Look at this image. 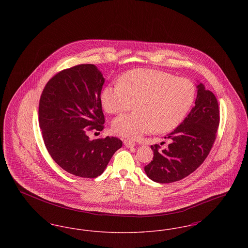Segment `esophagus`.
<instances>
[{"label": "esophagus", "mask_w": 248, "mask_h": 248, "mask_svg": "<svg viewBox=\"0 0 248 248\" xmlns=\"http://www.w3.org/2000/svg\"><path fill=\"white\" fill-rule=\"evenodd\" d=\"M124 144L127 148H131V147H135L136 146V143L133 141V140H124Z\"/></svg>", "instance_id": "obj_1"}]
</instances>
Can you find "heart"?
Listing matches in <instances>:
<instances>
[{
  "mask_svg": "<svg viewBox=\"0 0 248 248\" xmlns=\"http://www.w3.org/2000/svg\"><path fill=\"white\" fill-rule=\"evenodd\" d=\"M195 86L186 78L167 72L137 69L123 75L121 83L107 86L101 100L105 110L116 114L135 111L113 120L112 129L122 137L136 140L155 130L165 133L183 121L195 99Z\"/></svg>",
  "mask_w": 248,
  "mask_h": 248,
  "instance_id": "b5f03b06",
  "label": "heart"
}]
</instances>
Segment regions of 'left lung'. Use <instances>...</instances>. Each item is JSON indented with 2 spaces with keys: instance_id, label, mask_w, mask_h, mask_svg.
<instances>
[{
  "instance_id": "1",
  "label": "left lung",
  "mask_w": 248,
  "mask_h": 248,
  "mask_svg": "<svg viewBox=\"0 0 248 248\" xmlns=\"http://www.w3.org/2000/svg\"><path fill=\"white\" fill-rule=\"evenodd\" d=\"M195 105L188 116L165 137L170 144L160 151L158 144L152 145L153 161L144 167L147 176L158 183H171L188 177L206 159L217 138L219 125V108L217 97L197 85Z\"/></svg>"
}]
</instances>
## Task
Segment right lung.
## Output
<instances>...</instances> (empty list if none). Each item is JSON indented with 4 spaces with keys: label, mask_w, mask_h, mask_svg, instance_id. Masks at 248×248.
Returning a JSON list of instances; mask_svg holds the SVG:
<instances>
[{
    "label": "right lung",
    "mask_w": 248,
    "mask_h": 248,
    "mask_svg": "<svg viewBox=\"0 0 248 248\" xmlns=\"http://www.w3.org/2000/svg\"><path fill=\"white\" fill-rule=\"evenodd\" d=\"M105 82L93 64L59 71L46 84L39 102V124L48 153L58 165L77 177L100 176L121 140H90L89 131L100 132L105 118L100 94Z\"/></svg>",
    "instance_id": "add662e5"
}]
</instances>
